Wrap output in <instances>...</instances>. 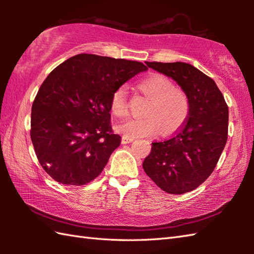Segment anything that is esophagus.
<instances>
[{
	"mask_svg": "<svg viewBox=\"0 0 254 254\" xmlns=\"http://www.w3.org/2000/svg\"><path fill=\"white\" fill-rule=\"evenodd\" d=\"M121 142H122V144H128V143L133 142V138H131V137H127V136H122Z\"/></svg>",
	"mask_w": 254,
	"mask_h": 254,
	"instance_id": "esophagus-1",
	"label": "esophagus"
}]
</instances>
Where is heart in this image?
I'll return each instance as SVG.
<instances>
[{"label": "heart", "instance_id": "obj_1", "mask_svg": "<svg viewBox=\"0 0 254 254\" xmlns=\"http://www.w3.org/2000/svg\"><path fill=\"white\" fill-rule=\"evenodd\" d=\"M138 88L150 98L145 115L141 119H127L115 126L116 132L123 136L135 138L154 135L160 130L171 132L185 122L189 104L186 95L175 88L171 80L164 75L152 74L138 83ZM113 115L122 117L127 113V89L121 86L113 91L110 99Z\"/></svg>", "mask_w": 254, "mask_h": 254}]
</instances>
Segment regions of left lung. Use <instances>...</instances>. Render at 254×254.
I'll use <instances>...</instances> for the list:
<instances>
[{"instance_id": "8db88e82", "label": "left lung", "mask_w": 254, "mask_h": 254, "mask_svg": "<svg viewBox=\"0 0 254 254\" xmlns=\"http://www.w3.org/2000/svg\"><path fill=\"white\" fill-rule=\"evenodd\" d=\"M145 63L180 86L189 113L177 135L152 143L143 168L161 190L183 194L202 185L216 167L227 142L228 107L216 83L191 64Z\"/></svg>"}]
</instances>
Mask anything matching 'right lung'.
<instances>
[{
  "instance_id": "add662e5",
  "label": "right lung",
  "mask_w": 254,
  "mask_h": 254,
  "mask_svg": "<svg viewBox=\"0 0 254 254\" xmlns=\"http://www.w3.org/2000/svg\"><path fill=\"white\" fill-rule=\"evenodd\" d=\"M144 71L141 62L83 53L48 75L32 104L30 137L52 179L83 186L101 174L121 143L110 124L111 96Z\"/></svg>"
}]
</instances>
